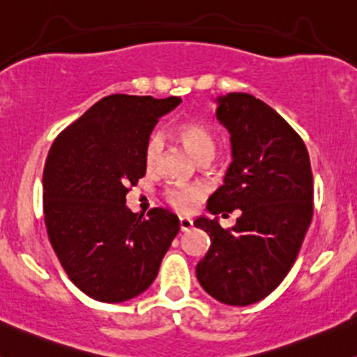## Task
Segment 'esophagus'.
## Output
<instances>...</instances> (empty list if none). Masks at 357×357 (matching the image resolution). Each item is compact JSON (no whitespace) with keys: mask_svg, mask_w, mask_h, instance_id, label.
<instances>
[{"mask_svg":"<svg viewBox=\"0 0 357 357\" xmlns=\"http://www.w3.org/2000/svg\"><path fill=\"white\" fill-rule=\"evenodd\" d=\"M178 222H180V231L182 232L189 231L192 227V224H194V221H192L190 218H178Z\"/></svg>","mask_w":357,"mask_h":357,"instance_id":"esophagus-1","label":"esophagus"}]
</instances>
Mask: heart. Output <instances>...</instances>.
Here are the masks:
<instances>
[{
	"label": "heart",
	"instance_id": "1",
	"mask_svg": "<svg viewBox=\"0 0 357 357\" xmlns=\"http://www.w3.org/2000/svg\"><path fill=\"white\" fill-rule=\"evenodd\" d=\"M178 142L185 146V150L194 157L197 162L202 160L214 158L215 150H218V139L212 133L211 128H207L204 123L199 121H183L177 126ZM160 151H162V142L157 135H151L146 139L145 150H143V158H145L146 168H153L157 165ZM167 200L170 206H174L178 211H190L195 206L200 197L197 189H182V187H174L167 190Z\"/></svg>",
	"mask_w": 357,
	"mask_h": 357
}]
</instances>
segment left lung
<instances>
[{"label":"left lung","mask_w":357,"mask_h":357,"mask_svg":"<svg viewBox=\"0 0 357 357\" xmlns=\"http://www.w3.org/2000/svg\"><path fill=\"white\" fill-rule=\"evenodd\" d=\"M232 162L207 200L212 215L241 211L231 229L218 218L194 221L211 248L195 266L200 287L226 305H251L282 283L314 214V177L303 139L273 107L246 92L218 98Z\"/></svg>","instance_id":"8db88e82"}]
</instances>
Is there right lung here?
<instances>
[{
	"label": "right lung",
	"instance_id": "1",
	"mask_svg": "<svg viewBox=\"0 0 357 357\" xmlns=\"http://www.w3.org/2000/svg\"><path fill=\"white\" fill-rule=\"evenodd\" d=\"M182 99L111 94L55 138L43 168V215L60 265L75 287L99 302L138 297L157 278L180 229L155 207L135 214L128 187L145 177L146 139Z\"/></svg>",
	"mask_w": 357,
	"mask_h": 357
}]
</instances>
